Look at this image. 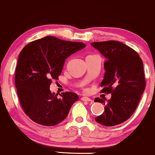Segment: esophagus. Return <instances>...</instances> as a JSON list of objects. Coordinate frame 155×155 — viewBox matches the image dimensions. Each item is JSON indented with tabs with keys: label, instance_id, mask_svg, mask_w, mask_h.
Instances as JSON below:
<instances>
[{
	"label": "esophagus",
	"instance_id": "34e87169",
	"mask_svg": "<svg viewBox=\"0 0 155 155\" xmlns=\"http://www.w3.org/2000/svg\"><path fill=\"white\" fill-rule=\"evenodd\" d=\"M81 100L84 101V102H91V101H92L91 99L88 98V97H83L82 98H81Z\"/></svg>",
	"mask_w": 155,
	"mask_h": 155
}]
</instances>
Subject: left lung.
I'll list each match as a JSON object with an SVG mask.
<instances>
[{
    "label": "left lung",
    "mask_w": 155,
    "mask_h": 155,
    "mask_svg": "<svg viewBox=\"0 0 155 155\" xmlns=\"http://www.w3.org/2000/svg\"><path fill=\"white\" fill-rule=\"evenodd\" d=\"M91 45L106 59L100 86L102 93L111 94L106 104L100 98L94 100L105 105L103 114L95 120L106 127L121 124L135 112L145 89L143 61L135 50L120 41H98Z\"/></svg>",
    "instance_id": "8db88e82"
}]
</instances>
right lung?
Returning <instances> with one entry per match:
<instances>
[{"label": "right lung", "mask_w": 155, "mask_h": 155, "mask_svg": "<svg viewBox=\"0 0 155 155\" xmlns=\"http://www.w3.org/2000/svg\"><path fill=\"white\" fill-rule=\"evenodd\" d=\"M83 42L46 36L28 44L20 52L15 71V86L24 112L37 124L54 126L68 116L79 100L77 94L52 93V80H58L65 60L84 48Z\"/></svg>", "instance_id": "1"}]
</instances>
